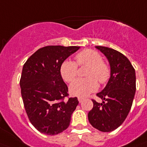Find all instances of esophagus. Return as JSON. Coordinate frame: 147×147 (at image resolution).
Wrapping results in <instances>:
<instances>
[{
	"label": "esophagus",
	"mask_w": 147,
	"mask_h": 147,
	"mask_svg": "<svg viewBox=\"0 0 147 147\" xmlns=\"http://www.w3.org/2000/svg\"><path fill=\"white\" fill-rule=\"evenodd\" d=\"M78 102H79L80 103H81V102H83L84 99V98H81V97H78Z\"/></svg>",
	"instance_id": "esophagus-1"
}]
</instances>
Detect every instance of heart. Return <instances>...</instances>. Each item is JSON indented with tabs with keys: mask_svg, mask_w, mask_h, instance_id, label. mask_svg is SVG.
Listing matches in <instances>:
<instances>
[{
	"mask_svg": "<svg viewBox=\"0 0 147 147\" xmlns=\"http://www.w3.org/2000/svg\"><path fill=\"white\" fill-rule=\"evenodd\" d=\"M76 63L66 60L60 67V75L66 82H71L77 76L78 66H89L85 78H78L73 81L69 87L71 95L84 97L95 92L98 89V82L104 84L108 81L111 70L107 64L103 62L102 57L97 51L85 49L76 56Z\"/></svg>",
	"mask_w": 147,
	"mask_h": 147,
	"instance_id": "b5f03b06",
	"label": "heart"
}]
</instances>
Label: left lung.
<instances>
[{
  "mask_svg": "<svg viewBox=\"0 0 147 147\" xmlns=\"http://www.w3.org/2000/svg\"><path fill=\"white\" fill-rule=\"evenodd\" d=\"M96 48L108 59L111 76L105 87L96 94L102 103L92 100L88 119L95 129L109 132L122 125L130 111L136 91L135 70L122 53L108 47Z\"/></svg>",
  "mask_w": 147,
  "mask_h": 147,
  "instance_id": "8db88e82",
  "label": "left lung"
}]
</instances>
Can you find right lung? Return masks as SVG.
I'll list each match as a JSON object with an SVG mask.
<instances>
[{
    "mask_svg": "<svg viewBox=\"0 0 147 147\" xmlns=\"http://www.w3.org/2000/svg\"><path fill=\"white\" fill-rule=\"evenodd\" d=\"M79 49V46L43 47L23 66L20 87L24 108L32 125L41 133L55 135L69 125L78 101L77 97L64 100L68 96V87L60 67Z\"/></svg>",
    "mask_w": 147,
    "mask_h": 147,
    "instance_id": "obj_1",
    "label": "right lung"
}]
</instances>
